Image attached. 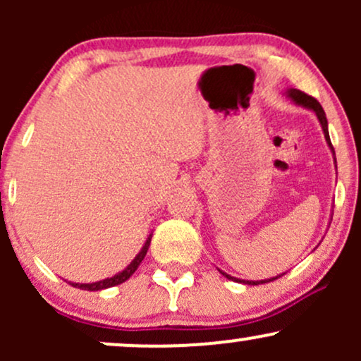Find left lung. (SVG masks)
<instances>
[{"label":"left lung","mask_w":361,"mask_h":361,"mask_svg":"<svg viewBox=\"0 0 361 361\" xmlns=\"http://www.w3.org/2000/svg\"><path fill=\"white\" fill-rule=\"evenodd\" d=\"M288 97L292 98V100L295 102V103H299V105L305 106V109H310V110L316 111V115H317L319 122H321V126H322V130H324V137H326V140H327V144H329L331 151L334 152V147H333V144H331V139H329V132H327V118H326L324 110H322L321 103H319L314 97H310V94L304 93V91H300V90H290V91H288ZM222 275L226 276V279L234 280V281H243V283H246V285H259V283H267V281H273V280L279 279V276H281V275H279V276H275V279H268V280H261V281H250V280H238V279H234V276L227 275V273H224V271H222Z\"/></svg>","instance_id":"1"}]
</instances>
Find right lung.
I'll list each match as a JSON object with an SVG mask.
<instances>
[{
    "label": "right lung",
    "instance_id": "add662e5",
    "mask_svg": "<svg viewBox=\"0 0 361 361\" xmlns=\"http://www.w3.org/2000/svg\"><path fill=\"white\" fill-rule=\"evenodd\" d=\"M149 244H151V238H147V241H146V244H144V247H142V250H140L139 255L135 256L134 261H132V263L128 264V267L126 268V270L120 271L118 275L111 276V279L102 280V281H94V283H71V281H69V285H73V287L81 288V290H91V292H94V290L110 288V287H115V285L123 283V281L128 280V279H130L132 275H134V271L137 270L139 264L142 263L144 256H146V252H147V250H149Z\"/></svg>",
    "mask_w": 361,
    "mask_h": 361
}]
</instances>
